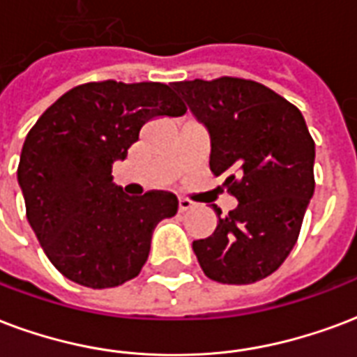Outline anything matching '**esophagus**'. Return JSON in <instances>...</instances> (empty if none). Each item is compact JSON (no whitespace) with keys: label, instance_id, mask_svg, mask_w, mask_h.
Here are the masks:
<instances>
[{"label":"esophagus","instance_id":"obj_1","mask_svg":"<svg viewBox=\"0 0 357 357\" xmlns=\"http://www.w3.org/2000/svg\"><path fill=\"white\" fill-rule=\"evenodd\" d=\"M192 206H195V202L189 199H179L178 200V208H179V212H187V210H191Z\"/></svg>","mask_w":357,"mask_h":357}]
</instances>
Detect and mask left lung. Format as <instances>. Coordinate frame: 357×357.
<instances>
[{
  "mask_svg": "<svg viewBox=\"0 0 357 357\" xmlns=\"http://www.w3.org/2000/svg\"><path fill=\"white\" fill-rule=\"evenodd\" d=\"M172 86L210 134V170L225 174L238 206L192 250L208 278L253 284L278 268L299 238L314 195V139L303 113L250 79L179 81Z\"/></svg>",
  "mask_w": 357,
  "mask_h": 357,
  "instance_id": "left-lung-1",
  "label": "left lung"
}]
</instances>
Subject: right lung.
<instances>
[{"label":"right lung","mask_w":357,"mask_h":357,"mask_svg":"<svg viewBox=\"0 0 357 357\" xmlns=\"http://www.w3.org/2000/svg\"><path fill=\"white\" fill-rule=\"evenodd\" d=\"M185 104L165 83L79 84L31 126L18 162L26 218L66 278L105 289L136 278L158 221L178 212L176 195L128 197L113 183L142 126L179 117Z\"/></svg>","instance_id":"1"}]
</instances>
